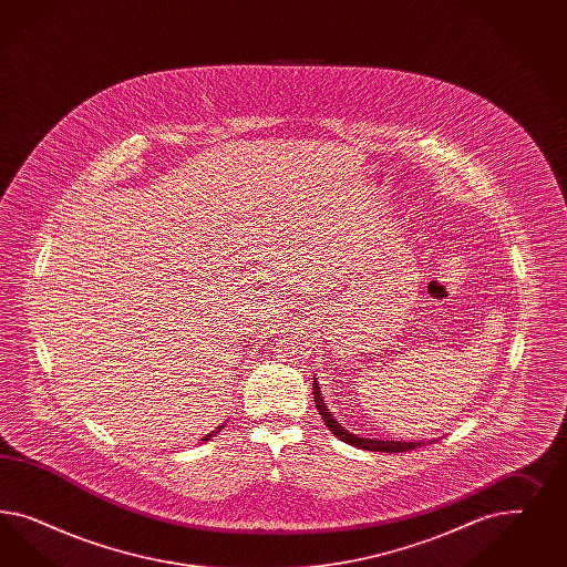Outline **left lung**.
<instances>
[{
	"label": "left lung",
	"instance_id": "1",
	"mask_svg": "<svg viewBox=\"0 0 567 567\" xmlns=\"http://www.w3.org/2000/svg\"><path fill=\"white\" fill-rule=\"evenodd\" d=\"M313 401H316V408H318V412L322 415V420H324L328 430H330L339 441L349 443V445L360 446V449H365V451H382V453H403V451H412V449H417V446L426 445V441H382V439H365V436H360V434H353V432L344 430L343 426L334 420V415L330 413V410H328L316 378H313ZM430 443H432V441H430Z\"/></svg>",
	"mask_w": 567,
	"mask_h": 567
}]
</instances>
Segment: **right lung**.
<instances>
[{"instance_id":"add662e5","label":"right lung","mask_w":567,"mask_h":567,"mask_svg":"<svg viewBox=\"0 0 567 567\" xmlns=\"http://www.w3.org/2000/svg\"><path fill=\"white\" fill-rule=\"evenodd\" d=\"M220 430H223V426H220V429L216 430V432H220ZM216 432H209V434H207V436H204V439H202V441H204V443H206V441H209V439H212V436H214V434H216Z\"/></svg>"}]
</instances>
